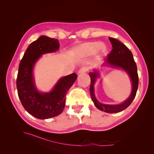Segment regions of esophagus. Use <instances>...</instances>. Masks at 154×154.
Returning <instances> with one entry per match:
<instances>
[{
  "label": "esophagus",
  "mask_w": 154,
  "mask_h": 154,
  "mask_svg": "<svg viewBox=\"0 0 154 154\" xmlns=\"http://www.w3.org/2000/svg\"><path fill=\"white\" fill-rule=\"evenodd\" d=\"M88 67L87 66H83L80 70H79L78 73H80V74L85 73L88 71Z\"/></svg>",
  "instance_id": "obj_1"
}]
</instances>
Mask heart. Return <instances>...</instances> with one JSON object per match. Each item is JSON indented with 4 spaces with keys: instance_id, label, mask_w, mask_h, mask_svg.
Wrapping results in <instances>:
<instances>
[{
    "instance_id": "obj_1",
    "label": "heart",
    "mask_w": 154,
    "mask_h": 154,
    "mask_svg": "<svg viewBox=\"0 0 154 154\" xmlns=\"http://www.w3.org/2000/svg\"><path fill=\"white\" fill-rule=\"evenodd\" d=\"M82 48L83 49H85L87 52L93 53H95L97 50H99L100 48V44L97 42H88L85 44H83ZM104 50V49H102Z\"/></svg>"
}]
</instances>
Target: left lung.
I'll return each mask as SVG.
<instances>
[{"label": "left lung", "mask_w": 154, "mask_h": 154, "mask_svg": "<svg viewBox=\"0 0 154 154\" xmlns=\"http://www.w3.org/2000/svg\"><path fill=\"white\" fill-rule=\"evenodd\" d=\"M109 40L112 45V49L107 55L103 66L121 68L127 72L132 81V92L127 100L119 105H106L100 103L96 98L94 92V85L97 78L100 77V73L97 70L94 69L93 72H89L91 77L90 93L92 101L99 110L107 113H116L126 109L132 103L137 91L139 77L136 63L134 61L131 51L125 44L117 39L110 37Z\"/></svg>", "instance_id": "left-lung-1"}]
</instances>
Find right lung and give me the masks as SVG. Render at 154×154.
I'll return each mask as SVG.
<instances>
[{"instance_id": "1", "label": "right lung", "mask_w": 154, "mask_h": 154, "mask_svg": "<svg viewBox=\"0 0 154 154\" xmlns=\"http://www.w3.org/2000/svg\"><path fill=\"white\" fill-rule=\"evenodd\" d=\"M59 47L57 39L40 36L27 48L18 67L17 78L18 97L27 112L40 119L55 117L62 112L67 92L77 78L76 73L62 77L48 93H41L36 89L32 75L35 63L43 54L55 52Z\"/></svg>"}]
</instances>
